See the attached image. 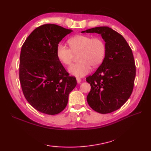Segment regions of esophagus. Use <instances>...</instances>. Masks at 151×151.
Wrapping results in <instances>:
<instances>
[{"instance_id": "34e87169", "label": "esophagus", "mask_w": 151, "mask_h": 151, "mask_svg": "<svg viewBox=\"0 0 151 151\" xmlns=\"http://www.w3.org/2000/svg\"><path fill=\"white\" fill-rule=\"evenodd\" d=\"M76 82H77L78 84H80V83L81 82V79L79 78H76Z\"/></svg>"}]
</instances>
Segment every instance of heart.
I'll list each match as a JSON object with an SVG mask.
<instances>
[{"mask_svg":"<svg viewBox=\"0 0 151 151\" xmlns=\"http://www.w3.org/2000/svg\"><path fill=\"white\" fill-rule=\"evenodd\" d=\"M69 47L60 43L56 47V56L61 63L69 65L74 54L78 55L79 62L69 67V73L76 77H82L91 71V66L98 67L102 62L106 54V45L100 37L78 35L69 40Z\"/></svg>","mask_w":151,"mask_h":151,"instance_id":"b5f03b06","label":"heart"}]
</instances>
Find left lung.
Segmentation results:
<instances>
[{"instance_id":"obj_1","label":"left lung","mask_w":151,"mask_h":151,"mask_svg":"<svg viewBox=\"0 0 151 151\" xmlns=\"http://www.w3.org/2000/svg\"><path fill=\"white\" fill-rule=\"evenodd\" d=\"M101 35L106 54L101 65L86 78L91 86L87 101L93 110L109 114L118 110L130 97L136 76L132 51L121 34L108 27L81 32Z\"/></svg>"}]
</instances>
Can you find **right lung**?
I'll return each instance as SVG.
<instances>
[{
	"instance_id": "1",
	"label": "right lung",
	"mask_w": 151,
	"mask_h": 151,
	"mask_svg": "<svg viewBox=\"0 0 151 151\" xmlns=\"http://www.w3.org/2000/svg\"><path fill=\"white\" fill-rule=\"evenodd\" d=\"M54 24L36 28L22 45L19 79L22 92L36 110L48 115L63 111L76 80L69 75L56 51L63 38L72 32Z\"/></svg>"
}]
</instances>
